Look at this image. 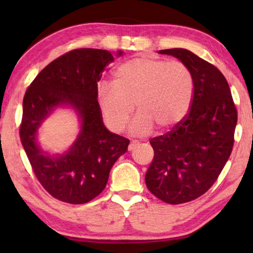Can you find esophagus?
<instances>
[{"label":"esophagus","mask_w":253,"mask_h":253,"mask_svg":"<svg viewBox=\"0 0 253 253\" xmlns=\"http://www.w3.org/2000/svg\"><path fill=\"white\" fill-rule=\"evenodd\" d=\"M138 145H139V144H138L137 140H132V141H131V143L129 144V147H127V148H129V151H132V150H134V148H136V147L138 146Z\"/></svg>","instance_id":"obj_1"}]
</instances>
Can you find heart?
Wrapping results in <instances>:
<instances>
[{"label":"heart","mask_w":253,"mask_h":253,"mask_svg":"<svg viewBox=\"0 0 253 253\" xmlns=\"http://www.w3.org/2000/svg\"><path fill=\"white\" fill-rule=\"evenodd\" d=\"M114 85L98 89V103L110 130L121 132L136 108L131 132L146 136L155 126L170 130L188 114L193 98V76L178 61L141 56L124 62L114 72Z\"/></svg>","instance_id":"1"}]
</instances>
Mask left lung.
Masks as SVG:
<instances>
[{
    "instance_id": "left-lung-1",
    "label": "left lung",
    "mask_w": 253,
    "mask_h": 253,
    "mask_svg": "<svg viewBox=\"0 0 253 253\" xmlns=\"http://www.w3.org/2000/svg\"><path fill=\"white\" fill-rule=\"evenodd\" d=\"M158 53L188 65L195 85L184 119L150 140L154 158L145 176L147 189L162 202L177 205L203 196L219 177L233 151L237 110L216 67L183 48Z\"/></svg>"
}]
</instances>
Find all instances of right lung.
I'll list each match as a JSON object with an SVG mask.
<instances>
[{"label":"right lung","instance_id":"1","mask_svg":"<svg viewBox=\"0 0 253 253\" xmlns=\"http://www.w3.org/2000/svg\"><path fill=\"white\" fill-rule=\"evenodd\" d=\"M113 61L108 50L74 49L42 69L24 95L20 141L38 181L61 202L78 205L94 199L106 188L113 165L127 151L130 140L103 126L96 99L98 82ZM60 105L76 110L82 129L67 154L50 156L39 146L36 132Z\"/></svg>","mask_w":253,"mask_h":253}]
</instances>
